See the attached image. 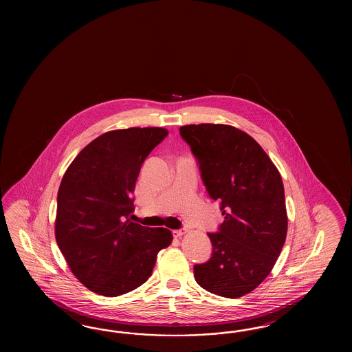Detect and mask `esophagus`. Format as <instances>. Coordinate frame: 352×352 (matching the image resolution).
Listing matches in <instances>:
<instances>
[{
    "label": "esophagus",
    "mask_w": 352,
    "mask_h": 352,
    "mask_svg": "<svg viewBox=\"0 0 352 352\" xmlns=\"http://www.w3.org/2000/svg\"><path fill=\"white\" fill-rule=\"evenodd\" d=\"M187 232V228H181V230H175V231H173V234L175 236V237H181L183 234Z\"/></svg>",
    "instance_id": "1"
}]
</instances>
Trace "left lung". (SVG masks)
Here are the masks:
<instances>
[{
	"mask_svg": "<svg viewBox=\"0 0 352 352\" xmlns=\"http://www.w3.org/2000/svg\"><path fill=\"white\" fill-rule=\"evenodd\" d=\"M208 195L224 217L209 232L212 256L193 266L201 288L226 298L256 289L271 272L285 243L288 218L276 166L254 139L230 125L181 126Z\"/></svg>",
	"mask_w": 352,
	"mask_h": 352,
	"instance_id": "8db88e82",
	"label": "left lung"
}]
</instances>
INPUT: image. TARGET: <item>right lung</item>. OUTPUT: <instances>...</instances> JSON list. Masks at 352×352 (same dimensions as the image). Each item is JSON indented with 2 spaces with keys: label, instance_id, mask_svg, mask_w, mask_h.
Returning a JSON list of instances; mask_svg holds the SVG:
<instances>
[{
  "label": "right lung",
  "instance_id": "1",
  "mask_svg": "<svg viewBox=\"0 0 352 352\" xmlns=\"http://www.w3.org/2000/svg\"><path fill=\"white\" fill-rule=\"evenodd\" d=\"M166 135L162 128L108 131L89 143L64 174L56 243L74 275L96 294L118 297L138 288L152 275L157 253L170 245L169 230L129 219L140 166Z\"/></svg>",
  "mask_w": 352,
  "mask_h": 352
}]
</instances>
